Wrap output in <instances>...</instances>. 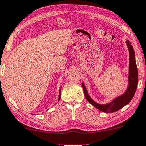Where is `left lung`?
<instances>
[{
  "label": "left lung",
  "mask_w": 146,
  "mask_h": 146,
  "mask_svg": "<svg viewBox=\"0 0 146 146\" xmlns=\"http://www.w3.org/2000/svg\"><path fill=\"white\" fill-rule=\"evenodd\" d=\"M126 44L129 50V76H128V87L126 92L120 96L116 98L112 102L107 104H99L91 98L88 93H87L85 85L82 83V87L83 88V92L85 94V96L87 100L92 104L94 107L96 109L104 113H113L124 107L126 104L131 102L133 96H134L135 92H136L137 87L138 83V70L135 61V54L133 46L129 41H126Z\"/></svg>",
  "instance_id": "8db88e82"
}]
</instances>
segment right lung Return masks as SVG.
<instances>
[{
    "instance_id": "obj_1",
    "label": "right lung",
    "mask_w": 146,
    "mask_h": 146,
    "mask_svg": "<svg viewBox=\"0 0 146 146\" xmlns=\"http://www.w3.org/2000/svg\"><path fill=\"white\" fill-rule=\"evenodd\" d=\"M60 98H61V90H59V100H60Z\"/></svg>"
}]
</instances>
